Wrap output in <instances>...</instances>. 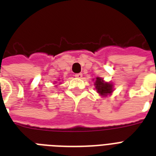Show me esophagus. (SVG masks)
<instances>
[{
    "instance_id": "1",
    "label": "esophagus",
    "mask_w": 156,
    "mask_h": 156,
    "mask_svg": "<svg viewBox=\"0 0 156 156\" xmlns=\"http://www.w3.org/2000/svg\"><path fill=\"white\" fill-rule=\"evenodd\" d=\"M76 77V78H81L82 77H83V74L82 73H76L75 75H74Z\"/></svg>"
}]
</instances>
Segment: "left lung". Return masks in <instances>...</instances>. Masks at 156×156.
<instances>
[{
	"label": "left lung",
	"mask_w": 156,
	"mask_h": 156,
	"mask_svg": "<svg viewBox=\"0 0 156 156\" xmlns=\"http://www.w3.org/2000/svg\"><path fill=\"white\" fill-rule=\"evenodd\" d=\"M95 85L98 93L101 95H107L108 94H110L112 91V85L111 83H104L102 78H96Z\"/></svg>",
	"instance_id": "left-lung-1"
}]
</instances>
